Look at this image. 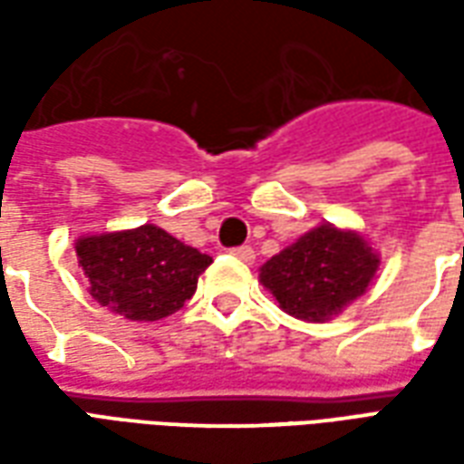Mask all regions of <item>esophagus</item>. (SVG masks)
Listing matches in <instances>:
<instances>
[{
  "mask_svg": "<svg viewBox=\"0 0 464 464\" xmlns=\"http://www.w3.org/2000/svg\"><path fill=\"white\" fill-rule=\"evenodd\" d=\"M233 256L243 263H253L256 261V251H253L251 246H238V248H233Z\"/></svg>",
  "mask_w": 464,
  "mask_h": 464,
  "instance_id": "1",
  "label": "esophagus"
}]
</instances>
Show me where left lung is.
Listing matches in <instances>:
<instances>
[{"mask_svg":"<svg viewBox=\"0 0 464 464\" xmlns=\"http://www.w3.org/2000/svg\"><path fill=\"white\" fill-rule=\"evenodd\" d=\"M380 253L360 231L318 223L266 261L258 281L298 321L328 323L368 291Z\"/></svg>","mask_w":464,"mask_h":464,"instance_id":"obj_1","label":"left lung"}]
</instances>
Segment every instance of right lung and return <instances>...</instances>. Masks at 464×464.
Here are the masks:
<instances>
[{
    "mask_svg": "<svg viewBox=\"0 0 464 464\" xmlns=\"http://www.w3.org/2000/svg\"><path fill=\"white\" fill-rule=\"evenodd\" d=\"M74 248L89 278V295L106 311L136 323L161 321L183 308L213 261L153 223L84 233Z\"/></svg>",
    "mask_w": 464,
    "mask_h": 464,
    "instance_id": "1",
    "label": "right lung"
}]
</instances>
